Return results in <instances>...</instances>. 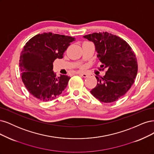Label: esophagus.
I'll use <instances>...</instances> for the list:
<instances>
[{"label": "esophagus", "instance_id": "esophagus-1", "mask_svg": "<svg viewBox=\"0 0 154 154\" xmlns=\"http://www.w3.org/2000/svg\"><path fill=\"white\" fill-rule=\"evenodd\" d=\"M77 74H79V75H81V76H82L84 78H86L88 77V74L86 73H84V72H78Z\"/></svg>", "mask_w": 154, "mask_h": 154}]
</instances>
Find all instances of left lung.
<instances>
[{
	"instance_id": "obj_1",
	"label": "left lung",
	"mask_w": 154,
	"mask_h": 154,
	"mask_svg": "<svg viewBox=\"0 0 154 154\" xmlns=\"http://www.w3.org/2000/svg\"><path fill=\"white\" fill-rule=\"evenodd\" d=\"M95 45L97 57L102 63L99 70L106 75L95 76L97 86L91 90L99 101L111 103L120 99L131 88L137 73L134 52L125 40L109 32H94L83 36Z\"/></svg>"
}]
</instances>
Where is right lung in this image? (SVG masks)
<instances>
[{"label":"right lung","instance_id":"1","mask_svg":"<svg viewBox=\"0 0 154 154\" xmlns=\"http://www.w3.org/2000/svg\"><path fill=\"white\" fill-rule=\"evenodd\" d=\"M75 38L52 32L33 36L25 45L20 57L21 77L28 91L39 100H53L61 95L70 77H57L53 62L62 59Z\"/></svg>","mask_w":154,"mask_h":154}]
</instances>
